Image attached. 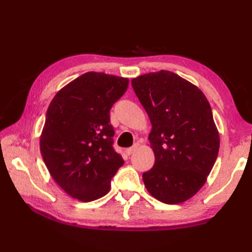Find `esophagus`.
Masks as SVG:
<instances>
[{"label":"esophagus","mask_w":252,"mask_h":252,"mask_svg":"<svg viewBox=\"0 0 252 252\" xmlns=\"http://www.w3.org/2000/svg\"><path fill=\"white\" fill-rule=\"evenodd\" d=\"M136 149H137V145H136V144H135V145H133L132 147L127 148L126 151V155H129V156H130V155H131V154H133V153H134V152L136 151Z\"/></svg>","instance_id":"34e87169"}]
</instances>
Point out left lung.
Returning <instances> with one entry per match:
<instances>
[{
	"label": "left lung",
	"mask_w": 252,
	"mask_h": 252,
	"mask_svg": "<svg viewBox=\"0 0 252 252\" xmlns=\"http://www.w3.org/2000/svg\"><path fill=\"white\" fill-rule=\"evenodd\" d=\"M132 88L152 122L154 167L143 173L149 194L175 205L194 196L215 164L220 137L201 91L167 70L133 79Z\"/></svg>",
	"instance_id": "left-lung-1"
}]
</instances>
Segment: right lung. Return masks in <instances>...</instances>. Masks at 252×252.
Here are the masks:
<instances>
[{
  "mask_svg": "<svg viewBox=\"0 0 252 252\" xmlns=\"http://www.w3.org/2000/svg\"><path fill=\"white\" fill-rule=\"evenodd\" d=\"M127 85L126 78L87 72L63 88L47 108L42 157L52 178L76 199L89 202L105 196L125 163L112 146L109 111Z\"/></svg>",
  "mask_w": 252,
  "mask_h": 252,
  "instance_id": "obj_1",
  "label": "right lung"
}]
</instances>
